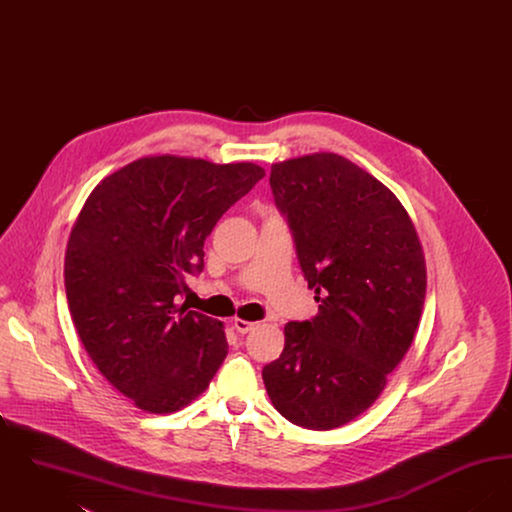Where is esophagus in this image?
Returning <instances> with one entry per match:
<instances>
[{
	"mask_svg": "<svg viewBox=\"0 0 512 512\" xmlns=\"http://www.w3.org/2000/svg\"><path fill=\"white\" fill-rule=\"evenodd\" d=\"M232 324H234L236 332H240V334H247V332H251L257 326V322H249V320H244V318H234Z\"/></svg>",
	"mask_w": 512,
	"mask_h": 512,
	"instance_id": "1",
	"label": "esophagus"
}]
</instances>
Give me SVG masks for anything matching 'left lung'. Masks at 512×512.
<instances>
[{
  "instance_id": "1",
  "label": "left lung",
  "mask_w": 512,
  "mask_h": 512,
  "mask_svg": "<svg viewBox=\"0 0 512 512\" xmlns=\"http://www.w3.org/2000/svg\"><path fill=\"white\" fill-rule=\"evenodd\" d=\"M270 188L318 313L286 324L265 388L292 424L332 430L365 413L413 343L426 295L422 245L401 201L336 153L272 165Z\"/></svg>"
}]
</instances>
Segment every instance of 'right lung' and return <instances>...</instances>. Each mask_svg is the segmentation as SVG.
<instances>
[{
	"label": "right lung",
	"instance_id": "right-lung-1",
	"mask_svg": "<svg viewBox=\"0 0 512 512\" xmlns=\"http://www.w3.org/2000/svg\"><path fill=\"white\" fill-rule=\"evenodd\" d=\"M265 171L190 157H144L101 180L65 253L76 332L115 390L146 413H174L207 390L226 353L220 320L176 297L203 270V244Z\"/></svg>",
	"mask_w": 512,
	"mask_h": 512
}]
</instances>
